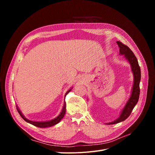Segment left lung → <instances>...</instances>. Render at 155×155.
Returning a JSON list of instances; mask_svg holds the SVG:
<instances>
[{
    "label": "left lung",
    "instance_id": "left-lung-1",
    "mask_svg": "<svg viewBox=\"0 0 155 155\" xmlns=\"http://www.w3.org/2000/svg\"><path fill=\"white\" fill-rule=\"evenodd\" d=\"M120 47V54L124 55L130 66L131 71L133 75V84L131 89V93L128 101L121 109L119 117L113 121L107 123V125L116 124L125 120L130 116L133 108L138 103L140 96V82L141 79V71L139 67L138 60L131 50L126 45L120 41L116 42Z\"/></svg>",
    "mask_w": 155,
    "mask_h": 155
}]
</instances>
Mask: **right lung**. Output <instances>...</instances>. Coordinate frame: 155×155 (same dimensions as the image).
Returning <instances> with one entry per match:
<instances>
[{"mask_svg":"<svg viewBox=\"0 0 155 155\" xmlns=\"http://www.w3.org/2000/svg\"><path fill=\"white\" fill-rule=\"evenodd\" d=\"M73 88V87L70 88L69 90L67 91V92L65 94V96L64 97L67 95V94H68L70 91H71L72 89ZM17 110L18 112V113L21 115V116L22 118V119L24 120L25 121H26V122L29 123L33 125H35L37 127H40V128H45V127H51L53 125H55L57 124H58L59 122H60V121L62 120V118L64 117V114H65V112H66V102L65 101H64V105L63 107V109L61 111L60 114H59L58 116L56 117L55 118L53 119V120H48V121H32V120H30L28 119H27L26 117L23 115V114L22 113V112L20 110V109H18V106L17 105Z\"/></svg>","mask_w":155,"mask_h":155,"instance_id":"right-lung-1","label":"right lung"}]
</instances>
